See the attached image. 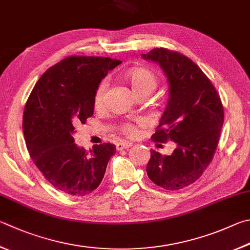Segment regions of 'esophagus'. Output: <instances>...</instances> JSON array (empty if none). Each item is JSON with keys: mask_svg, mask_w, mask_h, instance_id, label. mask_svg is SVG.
Instances as JSON below:
<instances>
[{"mask_svg": "<svg viewBox=\"0 0 250 250\" xmlns=\"http://www.w3.org/2000/svg\"><path fill=\"white\" fill-rule=\"evenodd\" d=\"M130 146H132V143L126 142V141H122V142L117 143V149L118 151H121L124 148H129Z\"/></svg>", "mask_w": 250, "mask_h": 250, "instance_id": "esophagus-1", "label": "esophagus"}]
</instances>
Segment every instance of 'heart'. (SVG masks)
Wrapping results in <instances>:
<instances>
[{
    "instance_id": "1",
    "label": "heart",
    "mask_w": 250,
    "mask_h": 250,
    "mask_svg": "<svg viewBox=\"0 0 250 250\" xmlns=\"http://www.w3.org/2000/svg\"><path fill=\"white\" fill-rule=\"evenodd\" d=\"M126 78L129 80L131 87H132L134 93L138 96L143 94L149 95L157 87L158 82L156 75L152 71L144 69V67H135V69L129 71L128 74H126ZM106 89L107 83L104 81L98 85L96 92H95L94 106L96 108H99L103 105ZM121 131L125 135H128V137H133L137 133V128H135L134 125L130 124V122H125V124L121 125Z\"/></svg>"
}]
</instances>
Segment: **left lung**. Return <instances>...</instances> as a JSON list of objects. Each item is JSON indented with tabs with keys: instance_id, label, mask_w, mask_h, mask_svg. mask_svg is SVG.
<instances>
[{
	"instance_id": "8db88e82",
	"label": "left lung",
	"mask_w": 250,
	"mask_h": 250,
	"mask_svg": "<svg viewBox=\"0 0 250 250\" xmlns=\"http://www.w3.org/2000/svg\"><path fill=\"white\" fill-rule=\"evenodd\" d=\"M146 60L157 62L169 83V99L152 141H174L171 155L152 149L146 172L166 190L192 185L210 165L219 144L224 108L214 85L192 60L177 51L155 48Z\"/></svg>"
}]
</instances>
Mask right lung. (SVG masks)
Instances as JSON below:
<instances>
[{"mask_svg":"<svg viewBox=\"0 0 250 250\" xmlns=\"http://www.w3.org/2000/svg\"><path fill=\"white\" fill-rule=\"evenodd\" d=\"M121 63L103 57L71 56L49 67L27 99L22 130L28 153L54 188L84 197L101 185L115 144L86 152L74 143V125L93 116L101 81Z\"/></svg>","mask_w":250,"mask_h":250,"instance_id":"right-lung-1","label":"right lung"}]
</instances>
